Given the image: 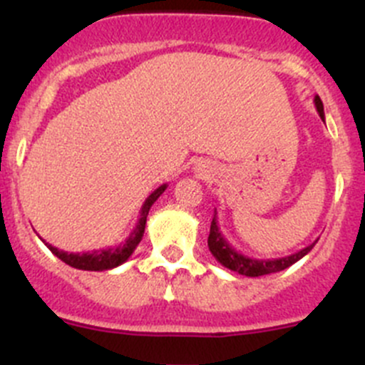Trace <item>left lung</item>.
<instances>
[{"label": "left lung", "instance_id": "obj_1", "mask_svg": "<svg viewBox=\"0 0 365 365\" xmlns=\"http://www.w3.org/2000/svg\"><path fill=\"white\" fill-rule=\"evenodd\" d=\"M314 106L316 111H318L319 118L325 121V113H323V102L322 98L316 95L314 97ZM314 240L307 247L300 249V251L295 254H289V256L284 257H272V259H256V257L245 256V254L238 252L237 249H233L230 245V242L224 238V235L220 233L219 222H217V210L213 213L212 226H210V237H208V249L210 252L213 254L217 261H219L222 267L230 268V270L237 272L240 275H247V277H261V275L275 274V272L286 270L288 267H292L293 263H297L298 259L305 256L307 252H311V249L316 245Z\"/></svg>", "mask_w": 365, "mask_h": 365}]
</instances>
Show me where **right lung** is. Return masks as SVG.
Here are the masks:
<instances>
[{
	"label": "right lung",
	"instance_id": "1",
	"mask_svg": "<svg viewBox=\"0 0 365 365\" xmlns=\"http://www.w3.org/2000/svg\"><path fill=\"white\" fill-rule=\"evenodd\" d=\"M168 189V183L160 185L159 189L153 190L146 201L141 206V212H139V220L135 224V227L132 230V233L128 235L127 240L121 242L116 247H108V249H98V251L91 252H65L60 249L53 247L51 244H46L49 247V251L56 257H60L63 263L70 264L73 268H79V270H90V272H104L111 270V268L120 267L123 264L128 257L132 256V252L135 251V247L139 245V242L143 240V235H145V226H146V217H148L150 208L160 197V194Z\"/></svg>",
	"mask_w": 365,
	"mask_h": 365
}]
</instances>
